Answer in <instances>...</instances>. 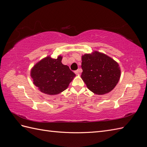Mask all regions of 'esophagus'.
<instances>
[{
	"label": "esophagus",
	"mask_w": 147,
	"mask_h": 147,
	"mask_svg": "<svg viewBox=\"0 0 147 147\" xmlns=\"http://www.w3.org/2000/svg\"><path fill=\"white\" fill-rule=\"evenodd\" d=\"M81 72H82V69H81V68H79V69L77 70L76 71H75V73H76V74H77V75L79 74Z\"/></svg>",
	"instance_id": "esophagus-1"
}]
</instances>
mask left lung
I'll use <instances>...</instances> for the list:
<instances>
[{"instance_id":"1","label":"left lung","mask_w":147,"mask_h":147,"mask_svg":"<svg viewBox=\"0 0 147 147\" xmlns=\"http://www.w3.org/2000/svg\"><path fill=\"white\" fill-rule=\"evenodd\" d=\"M81 78L88 89L98 95L111 92L121 76L119 64L113 58L98 51L82 56Z\"/></svg>"}]
</instances>
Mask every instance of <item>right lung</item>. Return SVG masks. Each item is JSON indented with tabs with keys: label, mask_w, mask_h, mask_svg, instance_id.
Listing matches in <instances>:
<instances>
[{
	"label": "right lung",
	"mask_w": 147,
	"mask_h": 147,
	"mask_svg": "<svg viewBox=\"0 0 147 147\" xmlns=\"http://www.w3.org/2000/svg\"><path fill=\"white\" fill-rule=\"evenodd\" d=\"M62 57H47L32 68L31 77L41 92L48 95H57L67 89L76 76L67 65L61 63Z\"/></svg>",
	"instance_id": "right-lung-1"
}]
</instances>
